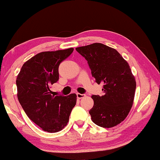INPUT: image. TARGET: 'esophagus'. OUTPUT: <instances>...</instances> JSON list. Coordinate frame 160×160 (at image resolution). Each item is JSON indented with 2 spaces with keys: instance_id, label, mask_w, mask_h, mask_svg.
I'll use <instances>...</instances> for the list:
<instances>
[{
  "instance_id": "esophagus-1",
  "label": "esophagus",
  "mask_w": 160,
  "mask_h": 160,
  "mask_svg": "<svg viewBox=\"0 0 160 160\" xmlns=\"http://www.w3.org/2000/svg\"><path fill=\"white\" fill-rule=\"evenodd\" d=\"M76 95H77V98L78 99H82V98H83V97H85V94H80V93H77Z\"/></svg>"
}]
</instances>
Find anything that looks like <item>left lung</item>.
<instances>
[{
	"label": "left lung",
	"mask_w": 160,
	"mask_h": 160,
	"mask_svg": "<svg viewBox=\"0 0 160 160\" xmlns=\"http://www.w3.org/2000/svg\"><path fill=\"white\" fill-rule=\"evenodd\" d=\"M75 49L88 61L95 82L103 85V95H92V121L103 128L118 125L128 116L136 88L128 63L114 48L100 43Z\"/></svg>",
	"instance_id": "8db88e82"
}]
</instances>
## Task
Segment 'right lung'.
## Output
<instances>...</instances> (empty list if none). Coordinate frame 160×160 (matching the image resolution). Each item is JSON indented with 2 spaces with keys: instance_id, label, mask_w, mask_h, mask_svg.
<instances>
[{
  "instance_id": "add662e5",
  "label": "right lung",
  "mask_w": 160,
  "mask_h": 160,
  "mask_svg": "<svg viewBox=\"0 0 160 160\" xmlns=\"http://www.w3.org/2000/svg\"><path fill=\"white\" fill-rule=\"evenodd\" d=\"M73 48L37 53L23 64L16 80L18 98L27 116L44 131H61L68 122L77 96L51 95V85L59 79L58 67Z\"/></svg>"
}]
</instances>
